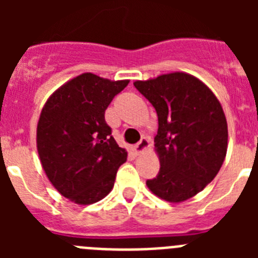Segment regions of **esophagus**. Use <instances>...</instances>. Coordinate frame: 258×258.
<instances>
[{
	"mask_svg": "<svg viewBox=\"0 0 258 258\" xmlns=\"http://www.w3.org/2000/svg\"><path fill=\"white\" fill-rule=\"evenodd\" d=\"M149 149H150V142L147 138H142L140 142L134 146V151H136L137 155L142 154V152H145L146 150H149Z\"/></svg>",
	"mask_w": 258,
	"mask_h": 258,
	"instance_id": "obj_1",
	"label": "esophagus"
}]
</instances>
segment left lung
Instances as JSON below:
<instances>
[{
  "label": "left lung",
  "mask_w": 258,
  "mask_h": 258,
  "mask_svg": "<svg viewBox=\"0 0 258 258\" xmlns=\"http://www.w3.org/2000/svg\"><path fill=\"white\" fill-rule=\"evenodd\" d=\"M134 86L155 107L159 129L156 178L146 182L152 194L182 203L199 194L220 172L227 152V121L217 97L202 80L172 72Z\"/></svg>",
  "instance_id": "obj_1"
}]
</instances>
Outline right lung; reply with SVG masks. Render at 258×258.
Wrapping results in <instances>:
<instances>
[{"label":"right lung","instance_id":"1","mask_svg":"<svg viewBox=\"0 0 258 258\" xmlns=\"http://www.w3.org/2000/svg\"><path fill=\"white\" fill-rule=\"evenodd\" d=\"M129 80L86 72L47 98L37 122V151L45 174L60 195L88 206L112 190L127 151L118 147L104 112Z\"/></svg>","mask_w":258,"mask_h":258}]
</instances>
